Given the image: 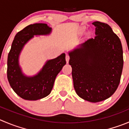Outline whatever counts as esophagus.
Instances as JSON below:
<instances>
[{"mask_svg":"<svg viewBox=\"0 0 129 129\" xmlns=\"http://www.w3.org/2000/svg\"><path fill=\"white\" fill-rule=\"evenodd\" d=\"M69 60H70V56H68V55H66V61H67V63L69 62Z\"/></svg>","mask_w":129,"mask_h":129,"instance_id":"1","label":"esophagus"}]
</instances>
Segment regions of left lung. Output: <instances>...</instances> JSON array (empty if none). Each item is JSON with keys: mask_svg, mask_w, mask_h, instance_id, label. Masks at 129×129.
<instances>
[{"mask_svg": "<svg viewBox=\"0 0 129 129\" xmlns=\"http://www.w3.org/2000/svg\"><path fill=\"white\" fill-rule=\"evenodd\" d=\"M95 36L69 53L73 86L78 96L92 103L105 100L117 89L123 65L118 37L106 23L93 22Z\"/></svg>", "mask_w": 129, "mask_h": 129, "instance_id": "left-lung-1", "label": "left lung"}]
</instances>
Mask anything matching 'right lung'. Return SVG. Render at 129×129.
<instances>
[{
    "label": "right lung",
    "mask_w": 129,
    "mask_h": 129,
    "mask_svg": "<svg viewBox=\"0 0 129 129\" xmlns=\"http://www.w3.org/2000/svg\"><path fill=\"white\" fill-rule=\"evenodd\" d=\"M51 31V28L45 23L30 24L17 33L12 43L7 57V79L13 90L25 100H38L47 96L52 90L56 76L66 64L65 54L63 53L49 60L34 77H25L21 73L18 57L24 44L34 35H47Z\"/></svg>",
    "instance_id": "right-lung-1"
}]
</instances>
